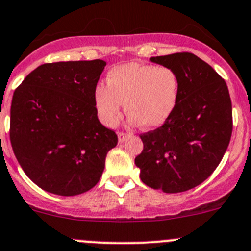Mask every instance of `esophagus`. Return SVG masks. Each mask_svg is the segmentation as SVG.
Here are the masks:
<instances>
[{
    "mask_svg": "<svg viewBox=\"0 0 251 251\" xmlns=\"http://www.w3.org/2000/svg\"><path fill=\"white\" fill-rule=\"evenodd\" d=\"M128 133H125V132H119L118 133V137H119V142H124V141L126 140V138L128 137Z\"/></svg>",
    "mask_w": 251,
    "mask_h": 251,
    "instance_id": "1",
    "label": "esophagus"
}]
</instances>
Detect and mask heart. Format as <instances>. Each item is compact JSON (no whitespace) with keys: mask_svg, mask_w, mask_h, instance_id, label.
Listing matches in <instances>:
<instances>
[{"mask_svg":"<svg viewBox=\"0 0 251 251\" xmlns=\"http://www.w3.org/2000/svg\"><path fill=\"white\" fill-rule=\"evenodd\" d=\"M179 97V78L170 67L128 62L109 71L105 84L94 92L99 119L115 126L125 103L128 123L145 128L162 126L174 111Z\"/></svg>","mask_w":251,"mask_h":251,"instance_id":"heart-1","label":"heart"}]
</instances>
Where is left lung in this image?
Here are the masks:
<instances>
[{"label": "left lung", "mask_w": 251, "mask_h": 251, "mask_svg": "<svg viewBox=\"0 0 251 251\" xmlns=\"http://www.w3.org/2000/svg\"><path fill=\"white\" fill-rule=\"evenodd\" d=\"M150 60L176 74L179 97L160 127L140 135L143 150L135 164L147 186L182 193L205 181L222 160L232 136V101L225 79L194 53Z\"/></svg>", "instance_id": "obj_1"}]
</instances>
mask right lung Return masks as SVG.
Wrapping results in <instances>:
<instances>
[{"label":"right lung","mask_w":251,"mask_h":251,"mask_svg":"<svg viewBox=\"0 0 251 251\" xmlns=\"http://www.w3.org/2000/svg\"><path fill=\"white\" fill-rule=\"evenodd\" d=\"M106 62L62 61L36 67L14 91L9 138L29 179L48 193L96 186L118 136L100 124L94 92Z\"/></svg>","instance_id":"right-lung-1"}]
</instances>
